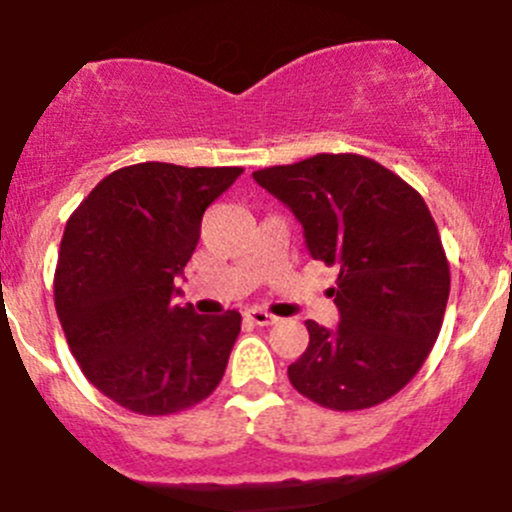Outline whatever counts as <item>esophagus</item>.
Masks as SVG:
<instances>
[{
  "mask_svg": "<svg viewBox=\"0 0 512 512\" xmlns=\"http://www.w3.org/2000/svg\"><path fill=\"white\" fill-rule=\"evenodd\" d=\"M245 317H247V320H250V322H255V325H260V327L275 325V322H277L275 315H270V312L260 310V307H252V310H247Z\"/></svg>",
  "mask_w": 512,
  "mask_h": 512,
  "instance_id": "obj_1",
  "label": "esophagus"
}]
</instances>
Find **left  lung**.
<instances>
[{
  "instance_id": "left-lung-1",
  "label": "left lung",
  "mask_w": 512,
  "mask_h": 512,
  "mask_svg": "<svg viewBox=\"0 0 512 512\" xmlns=\"http://www.w3.org/2000/svg\"><path fill=\"white\" fill-rule=\"evenodd\" d=\"M285 202L315 260L335 265V330L307 320L292 388L330 410H365L408 385L438 340L450 265L418 190L362 155H315L252 172Z\"/></svg>"
}]
</instances>
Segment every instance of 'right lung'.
I'll use <instances>...</instances> for the list:
<instances>
[{
    "instance_id": "right-lung-1",
    "label": "right lung",
    "mask_w": 512,
    "mask_h": 512,
    "mask_svg": "<svg viewBox=\"0 0 512 512\" xmlns=\"http://www.w3.org/2000/svg\"><path fill=\"white\" fill-rule=\"evenodd\" d=\"M242 172L122 167L67 220L54 272L64 337L84 377L132 413H180L212 395L225 375L240 312L205 317L172 297L202 215Z\"/></svg>"
}]
</instances>
